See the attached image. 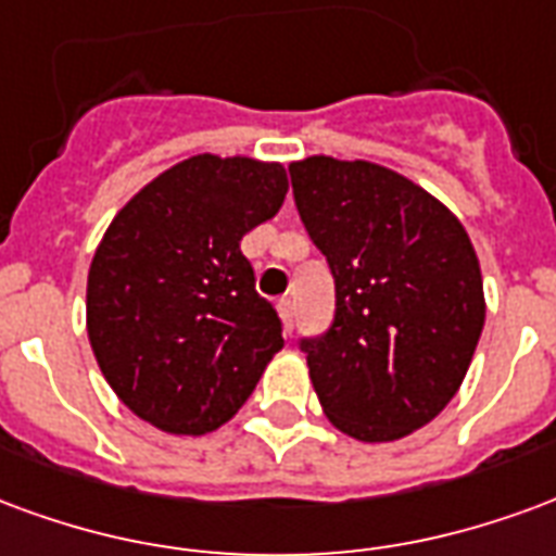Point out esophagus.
<instances>
[{"mask_svg": "<svg viewBox=\"0 0 556 556\" xmlns=\"http://www.w3.org/2000/svg\"><path fill=\"white\" fill-rule=\"evenodd\" d=\"M278 314H281L283 326H287V331L293 328V319H295V299L293 295H283L281 302H278Z\"/></svg>", "mask_w": 556, "mask_h": 556, "instance_id": "34e87169", "label": "esophagus"}]
</instances>
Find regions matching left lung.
<instances>
[{"label":"left lung","instance_id":"1","mask_svg":"<svg viewBox=\"0 0 556 556\" xmlns=\"http://www.w3.org/2000/svg\"><path fill=\"white\" fill-rule=\"evenodd\" d=\"M295 210L334 278V317L299 340L326 417L352 439L415 432L459 391L485 323L459 218L403 174L331 156L290 165Z\"/></svg>","mask_w":556,"mask_h":556}]
</instances>
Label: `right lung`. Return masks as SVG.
<instances>
[{
    "instance_id": "1",
    "label": "right lung",
    "mask_w": 556,
    "mask_h": 556,
    "mask_svg": "<svg viewBox=\"0 0 556 556\" xmlns=\"http://www.w3.org/2000/svg\"><path fill=\"white\" fill-rule=\"evenodd\" d=\"M287 194L275 162L192 156L129 201L88 273V340L141 420L204 435L237 415L283 346L239 239Z\"/></svg>"
}]
</instances>
